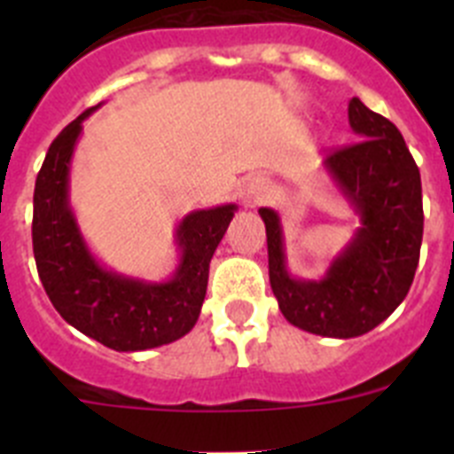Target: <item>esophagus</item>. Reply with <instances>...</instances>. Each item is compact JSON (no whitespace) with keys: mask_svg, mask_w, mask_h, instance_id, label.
Wrapping results in <instances>:
<instances>
[{"mask_svg":"<svg viewBox=\"0 0 454 454\" xmlns=\"http://www.w3.org/2000/svg\"><path fill=\"white\" fill-rule=\"evenodd\" d=\"M268 192H270V188H268L266 179L252 177V179H247L246 186H243V191H240V198H243V202L246 204L254 207V204L263 202V200L268 198Z\"/></svg>","mask_w":454,"mask_h":454,"instance_id":"1","label":"esophagus"}]
</instances>
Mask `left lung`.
<instances>
[{
  "instance_id": "left-lung-1",
  "label": "left lung",
  "mask_w": 454,
  "mask_h": 454,
  "mask_svg": "<svg viewBox=\"0 0 454 454\" xmlns=\"http://www.w3.org/2000/svg\"><path fill=\"white\" fill-rule=\"evenodd\" d=\"M359 140L336 147L325 168L350 200L362 227L323 279L286 270L279 215L259 208L268 236V272L284 318L304 332L352 339L387 320L407 298L423 240L420 172L398 127L359 98L348 104Z\"/></svg>"
}]
</instances>
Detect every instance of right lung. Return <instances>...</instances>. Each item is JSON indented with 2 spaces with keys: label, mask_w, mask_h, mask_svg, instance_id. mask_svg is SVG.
Instances as JSON below:
<instances>
[{
  "label": "right lung",
  "mask_w": 454,
  "mask_h": 454,
  "mask_svg": "<svg viewBox=\"0 0 454 454\" xmlns=\"http://www.w3.org/2000/svg\"><path fill=\"white\" fill-rule=\"evenodd\" d=\"M99 106V104H98ZM72 120L47 150L34 191V256L40 282L66 323L118 352L150 350L182 339L198 323L208 263L236 204L192 211L179 223V266L168 282H143L95 262L67 200L70 159L82 122Z\"/></svg>",
  "instance_id": "obj_1"
}]
</instances>
